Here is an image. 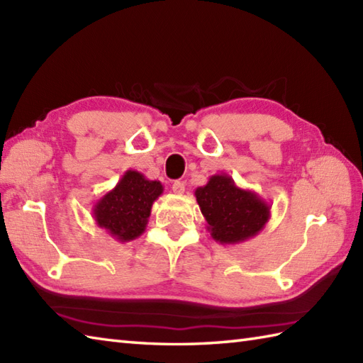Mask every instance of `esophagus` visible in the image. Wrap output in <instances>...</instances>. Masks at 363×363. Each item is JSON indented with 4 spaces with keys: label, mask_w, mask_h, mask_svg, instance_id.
Wrapping results in <instances>:
<instances>
[{
    "label": "esophagus",
    "mask_w": 363,
    "mask_h": 363,
    "mask_svg": "<svg viewBox=\"0 0 363 363\" xmlns=\"http://www.w3.org/2000/svg\"><path fill=\"white\" fill-rule=\"evenodd\" d=\"M172 190L174 191V194H177V195H182L184 191H186V184H184L182 181H176V182L173 184Z\"/></svg>",
    "instance_id": "34e87169"
}]
</instances>
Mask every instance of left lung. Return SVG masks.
I'll return each instance as SVG.
<instances>
[{
    "label": "left lung",
    "instance_id": "left-lung-1",
    "mask_svg": "<svg viewBox=\"0 0 363 363\" xmlns=\"http://www.w3.org/2000/svg\"><path fill=\"white\" fill-rule=\"evenodd\" d=\"M207 230L217 243L238 245L256 237L272 217V206L256 191L238 187L226 173L213 174L195 190Z\"/></svg>",
    "mask_w": 363,
    "mask_h": 363
}]
</instances>
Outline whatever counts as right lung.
<instances>
[{"label":"right lung","instance_id":"obj_1","mask_svg":"<svg viewBox=\"0 0 363 363\" xmlns=\"http://www.w3.org/2000/svg\"><path fill=\"white\" fill-rule=\"evenodd\" d=\"M162 194L160 181H150L140 172L128 169L117 186L95 203L91 215L112 238L126 243L145 233L152 203Z\"/></svg>","mask_w":363,"mask_h":363}]
</instances>
